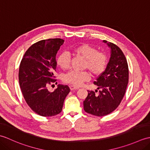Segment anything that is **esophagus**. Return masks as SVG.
Returning a JSON list of instances; mask_svg holds the SVG:
<instances>
[{"label":"esophagus","mask_w":150,"mask_h":150,"mask_svg":"<svg viewBox=\"0 0 150 150\" xmlns=\"http://www.w3.org/2000/svg\"><path fill=\"white\" fill-rule=\"evenodd\" d=\"M69 88H70V90H78V89L79 88V87H77V86H73V85H71L69 86Z\"/></svg>","instance_id":"34e87169"}]
</instances>
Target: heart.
<instances>
[{"mask_svg": "<svg viewBox=\"0 0 150 150\" xmlns=\"http://www.w3.org/2000/svg\"><path fill=\"white\" fill-rule=\"evenodd\" d=\"M72 52L75 55L85 59L83 68L88 69L93 76H98L104 71L108 63L106 54L97 52L95 47L88 44H83L75 46L72 48ZM57 64L62 69H66L69 67L70 57L66 52L60 54L57 59ZM90 78L89 73L86 71H71L66 74L63 80L67 83L79 86L82 82L88 81Z\"/></svg>", "mask_w": 150, "mask_h": 150, "instance_id": "1", "label": "heart"}]
</instances>
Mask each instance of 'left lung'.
<instances>
[{
    "label": "left lung",
    "mask_w": 150,
    "mask_h": 150,
    "mask_svg": "<svg viewBox=\"0 0 150 150\" xmlns=\"http://www.w3.org/2000/svg\"><path fill=\"white\" fill-rule=\"evenodd\" d=\"M103 42L110 48V58L106 69L93 82L97 86L95 92L98 93L88 91V96L83 103L86 112L98 117L107 115L119 106L129 79L128 63L122 50L106 40Z\"/></svg>",
    "instance_id": "left-lung-1"
}]
</instances>
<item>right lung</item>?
Wrapping results in <instances>:
<instances>
[{"mask_svg":"<svg viewBox=\"0 0 150 150\" xmlns=\"http://www.w3.org/2000/svg\"><path fill=\"white\" fill-rule=\"evenodd\" d=\"M64 40H42L33 44L25 53L18 71L19 84L25 100L34 112L43 117L54 116L62 110L64 101L69 93L68 86L59 84L53 91L47 86L56 71V55Z\"/></svg>","mask_w":150,"mask_h":150,"instance_id":"add662e5","label":"right lung"}]
</instances>
